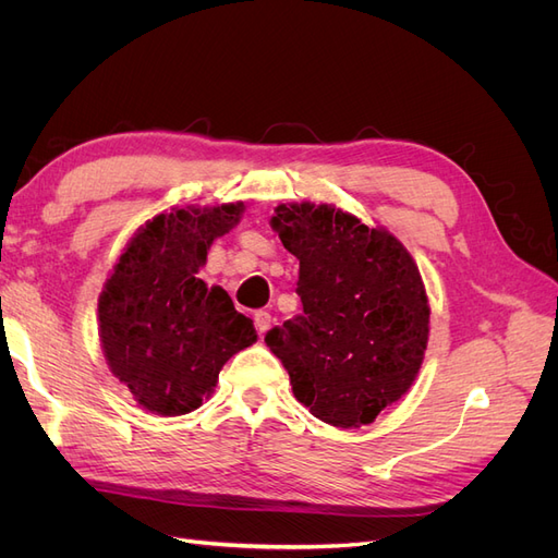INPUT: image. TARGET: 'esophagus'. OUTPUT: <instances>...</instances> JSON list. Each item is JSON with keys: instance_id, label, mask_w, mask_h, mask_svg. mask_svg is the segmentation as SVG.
Returning <instances> with one entry per match:
<instances>
[{"instance_id": "1", "label": "esophagus", "mask_w": 558, "mask_h": 558, "mask_svg": "<svg viewBox=\"0 0 558 558\" xmlns=\"http://www.w3.org/2000/svg\"><path fill=\"white\" fill-rule=\"evenodd\" d=\"M253 324H256L260 335H265L269 330V324H272V316H269L267 312H256L253 314Z\"/></svg>"}]
</instances>
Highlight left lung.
I'll use <instances>...</instances> for the list:
<instances>
[{"label":"left lung","instance_id":"left-lung-1","mask_svg":"<svg viewBox=\"0 0 558 558\" xmlns=\"http://www.w3.org/2000/svg\"><path fill=\"white\" fill-rule=\"evenodd\" d=\"M269 226L300 260L302 314L265 342L293 396L337 428H361L410 391L424 363L430 305L412 253L384 226L335 205L289 202Z\"/></svg>","mask_w":558,"mask_h":558}]
</instances>
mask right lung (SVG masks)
<instances>
[{
    "label": "right lung",
    "mask_w": 558,
    "mask_h": 558,
    "mask_svg": "<svg viewBox=\"0 0 558 558\" xmlns=\"http://www.w3.org/2000/svg\"><path fill=\"white\" fill-rule=\"evenodd\" d=\"M244 202L156 214L125 244L97 300L99 344L142 410L181 416L214 393L234 353L258 340L221 286L197 277Z\"/></svg>",
    "instance_id": "right-lung-1"
}]
</instances>
